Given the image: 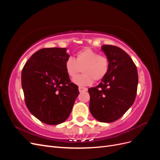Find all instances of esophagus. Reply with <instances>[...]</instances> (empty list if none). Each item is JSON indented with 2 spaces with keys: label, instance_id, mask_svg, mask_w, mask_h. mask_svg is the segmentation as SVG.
<instances>
[{
  "label": "esophagus",
  "instance_id": "1",
  "mask_svg": "<svg viewBox=\"0 0 160 160\" xmlns=\"http://www.w3.org/2000/svg\"><path fill=\"white\" fill-rule=\"evenodd\" d=\"M79 92L87 91H88V88H83V87H79Z\"/></svg>",
  "mask_w": 160,
  "mask_h": 160
}]
</instances>
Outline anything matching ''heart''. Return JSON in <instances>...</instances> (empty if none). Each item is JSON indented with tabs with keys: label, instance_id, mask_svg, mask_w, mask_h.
Returning a JSON list of instances; mask_svg holds the SVG:
<instances>
[{
	"label": "heart",
	"instance_id": "1",
	"mask_svg": "<svg viewBox=\"0 0 160 160\" xmlns=\"http://www.w3.org/2000/svg\"><path fill=\"white\" fill-rule=\"evenodd\" d=\"M65 68L67 75L74 77L83 69V74L77 76L72 82L77 85H90L93 79L99 81L104 79L109 69V61L105 56L89 48L79 51L76 59L69 57L65 62Z\"/></svg>",
	"mask_w": 160,
	"mask_h": 160
}]
</instances>
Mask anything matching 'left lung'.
I'll list each match as a JSON object with an SVG mask.
<instances>
[{"mask_svg": "<svg viewBox=\"0 0 160 160\" xmlns=\"http://www.w3.org/2000/svg\"><path fill=\"white\" fill-rule=\"evenodd\" d=\"M109 61L108 73L101 83L88 89L89 110L99 122L111 123L130 108L137 94L138 70L132 58L121 48L101 46Z\"/></svg>", "mask_w": 160, "mask_h": 160, "instance_id": "8db88e82", "label": "left lung"}]
</instances>
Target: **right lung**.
Listing matches in <instances>:
<instances>
[{"mask_svg":"<svg viewBox=\"0 0 160 160\" xmlns=\"http://www.w3.org/2000/svg\"><path fill=\"white\" fill-rule=\"evenodd\" d=\"M69 57L66 48H45L30 57L24 66L21 84L25 103L32 115L48 125L69 118L79 92L65 68Z\"/></svg>","mask_w":160,"mask_h":160,"instance_id":"obj_1","label":"right lung"}]
</instances>
